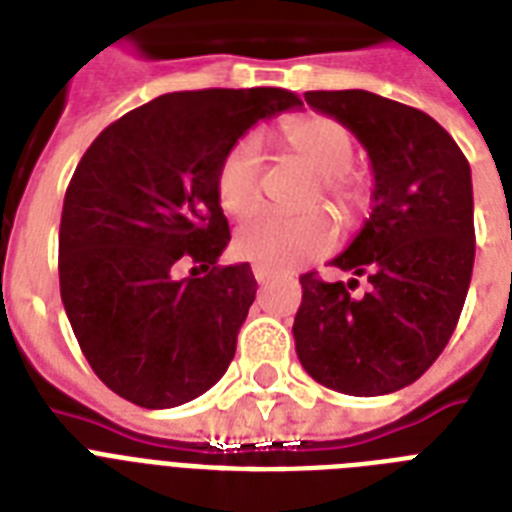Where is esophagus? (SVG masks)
Returning <instances> with one entry per match:
<instances>
[{"mask_svg": "<svg viewBox=\"0 0 512 512\" xmlns=\"http://www.w3.org/2000/svg\"><path fill=\"white\" fill-rule=\"evenodd\" d=\"M275 275V272H272V269H267V267H259V264H253V277H256V282H267L269 277Z\"/></svg>", "mask_w": 512, "mask_h": 512, "instance_id": "34e87169", "label": "esophagus"}]
</instances>
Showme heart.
Returning a JSON list of instances; mask_svg holds the SVG:
<instances>
[{"instance_id": "1", "label": "heart", "mask_w": 512, "mask_h": 512, "mask_svg": "<svg viewBox=\"0 0 512 512\" xmlns=\"http://www.w3.org/2000/svg\"><path fill=\"white\" fill-rule=\"evenodd\" d=\"M275 140L290 158L320 177V192L343 216L365 206V182L351 174L354 134L338 118L325 113H296L282 118ZM216 198L230 216H248L261 198V150L253 140H240L227 150L216 169ZM335 243V224L320 211L304 216L256 214L237 230L235 251L259 267L293 269L325 256Z\"/></svg>"}]
</instances>
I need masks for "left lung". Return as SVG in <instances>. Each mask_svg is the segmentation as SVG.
I'll return each instance as SVG.
<instances>
[{
	"instance_id": "left-lung-1",
	"label": "left lung",
	"mask_w": 512,
	"mask_h": 512,
	"mask_svg": "<svg viewBox=\"0 0 512 512\" xmlns=\"http://www.w3.org/2000/svg\"><path fill=\"white\" fill-rule=\"evenodd\" d=\"M338 118L372 166V214L330 264L349 282L301 275L296 354L317 383L349 396L410 386L436 362L468 296L476 232L463 150L428 113L365 89L306 92ZM357 276L368 293L351 297Z\"/></svg>"
}]
</instances>
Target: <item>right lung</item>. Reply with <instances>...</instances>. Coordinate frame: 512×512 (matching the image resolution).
I'll return each instance as SVG.
<instances>
[{
    "label": "right lung",
    "instance_id": "obj_1",
    "mask_svg": "<svg viewBox=\"0 0 512 512\" xmlns=\"http://www.w3.org/2000/svg\"><path fill=\"white\" fill-rule=\"evenodd\" d=\"M298 105L275 87L171 92L89 145L65 192L57 267L76 341L110 391L169 410L227 372L256 277L245 261L216 264L230 243L216 169L253 124ZM185 260L207 275L179 281Z\"/></svg>",
    "mask_w": 512,
    "mask_h": 512
}]
</instances>
